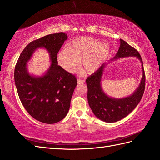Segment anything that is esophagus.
Segmentation results:
<instances>
[{
	"instance_id": "34e87169",
	"label": "esophagus",
	"mask_w": 160,
	"mask_h": 160,
	"mask_svg": "<svg viewBox=\"0 0 160 160\" xmlns=\"http://www.w3.org/2000/svg\"><path fill=\"white\" fill-rule=\"evenodd\" d=\"M78 84H83L85 82V80H82V79H80V78H78Z\"/></svg>"
}]
</instances>
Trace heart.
Segmentation results:
<instances>
[{
  "instance_id": "obj_1",
  "label": "heart",
  "mask_w": 160,
  "mask_h": 160,
  "mask_svg": "<svg viewBox=\"0 0 160 160\" xmlns=\"http://www.w3.org/2000/svg\"><path fill=\"white\" fill-rule=\"evenodd\" d=\"M111 52L107 44L87 36L75 38L68 43L58 54V62L64 70L73 72L82 60L83 69L87 73H93L99 69Z\"/></svg>"
}]
</instances>
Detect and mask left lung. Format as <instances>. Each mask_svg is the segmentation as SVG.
I'll list each match as a JSON object with an SVG mask.
<instances>
[{
  "mask_svg": "<svg viewBox=\"0 0 160 160\" xmlns=\"http://www.w3.org/2000/svg\"><path fill=\"white\" fill-rule=\"evenodd\" d=\"M135 56L140 60L142 78L140 85L131 96L121 99L110 98L104 93L101 87V79L106 63H104L96 72L86 80L88 88V102L94 115L100 120L112 123L122 120L128 115L140 102L145 89V73L140 54L124 40L120 39V46L112 60L119 58Z\"/></svg>",
  "mask_w": 160,
  "mask_h": 160,
  "instance_id": "8db88e82",
  "label": "left lung"
}]
</instances>
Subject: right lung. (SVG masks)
<instances>
[{
    "mask_svg": "<svg viewBox=\"0 0 160 160\" xmlns=\"http://www.w3.org/2000/svg\"><path fill=\"white\" fill-rule=\"evenodd\" d=\"M67 39L66 33H56L33 40L23 49L15 67V84L23 107L45 124L56 123L66 116L77 85L76 76L58 64L57 54ZM38 48L48 51L52 63L44 76L36 77L28 73L26 62Z\"/></svg>",
    "mask_w": 160,
    "mask_h": 160,
    "instance_id": "right-lung-1",
    "label": "right lung"
}]
</instances>
